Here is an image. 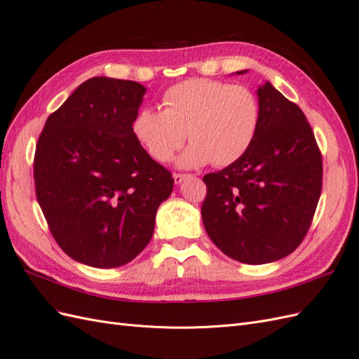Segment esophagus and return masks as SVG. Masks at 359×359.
I'll use <instances>...</instances> for the list:
<instances>
[{
    "label": "esophagus",
    "mask_w": 359,
    "mask_h": 359,
    "mask_svg": "<svg viewBox=\"0 0 359 359\" xmlns=\"http://www.w3.org/2000/svg\"><path fill=\"white\" fill-rule=\"evenodd\" d=\"M187 175H184V173H173V182L177 184V186H180V184L186 180Z\"/></svg>",
    "instance_id": "34e87169"
}]
</instances>
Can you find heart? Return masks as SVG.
Segmentation results:
<instances>
[{
    "instance_id": "heart-1",
    "label": "heart",
    "mask_w": 359,
    "mask_h": 359,
    "mask_svg": "<svg viewBox=\"0 0 359 359\" xmlns=\"http://www.w3.org/2000/svg\"><path fill=\"white\" fill-rule=\"evenodd\" d=\"M165 109H140L132 124L133 135L148 154L160 163L173 158L181 168H199L214 160L232 165L253 145L260 126V104L247 86L210 79H190L163 95Z\"/></svg>"
}]
</instances>
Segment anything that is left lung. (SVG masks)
<instances>
[{"label":"left lung","instance_id":"1","mask_svg":"<svg viewBox=\"0 0 359 359\" xmlns=\"http://www.w3.org/2000/svg\"><path fill=\"white\" fill-rule=\"evenodd\" d=\"M257 100L253 145L232 165L203 177L202 203L211 241L250 265L276 262L301 244L322 190V156L306 115L268 81L257 88Z\"/></svg>","mask_w":359,"mask_h":359}]
</instances>
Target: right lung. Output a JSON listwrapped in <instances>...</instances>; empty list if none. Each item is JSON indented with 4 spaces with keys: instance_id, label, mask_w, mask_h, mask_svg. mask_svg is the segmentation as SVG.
Masks as SVG:
<instances>
[{
    "instance_id": "obj_1",
    "label": "right lung",
    "mask_w": 359,
    "mask_h": 359,
    "mask_svg": "<svg viewBox=\"0 0 359 359\" xmlns=\"http://www.w3.org/2000/svg\"><path fill=\"white\" fill-rule=\"evenodd\" d=\"M147 88L97 76L49 115L34 156L36 194L58 245L94 268L128 264L154 233L173 178L132 130Z\"/></svg>"
}]
</instances>
